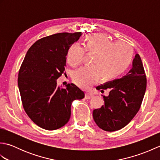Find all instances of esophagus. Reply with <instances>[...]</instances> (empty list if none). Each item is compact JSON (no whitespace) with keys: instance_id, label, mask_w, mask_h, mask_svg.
Masks as SVG:
<instances>
[{"instance_id":"esophagus-1","label":"esophagus","mask_w":160,"mask_h":160,"mask_svg":"<svg viewBox=\"0 0 160 160\" xmlns=\"http://www.w3.org/2000/svg\"><path fill=\"white\" fill-rule=\"evenodd\" d=\"M93 97V94L90 93H85V98L86 99H90Z\"/></svg>"}]
</instances>
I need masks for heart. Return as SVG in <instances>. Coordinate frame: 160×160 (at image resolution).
I'll return each instance as SVG.
<instances>
[{
    "label": "heart",
    "mask_w": 160,
    "mask_h": 160,
    "mask_svg": "<svg viewBox=\"0 0 160 160\" xmlns=\"http://www.w3.org/2000/svg\"><path fill=\"white\" fill-rule=\"evenodd\" d=\"M85 52L94 54L90 66H85L73 74L74 83L87 89L98 78L109 81L123 73L130 66L133 58L132 47L123 41L113 42L108 36L102 33L87 35L83 47L74 43L67 51V64L75 68L82 62Z\"/></svg>",
    "instance_id": "1"
}]
</instances>
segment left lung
Instances as JSON below:
<instances>
[{"mask_svg": "<svg viewBox=\"0 0 160 160\" xmlns=\"http://www.w3.org/2000/svg\"><path fill=\"white\" fill-rule=\"evenodd\" d=\"M147 88V76L139 54L125 76L102 84L98 90L110 89L103 96L104 104L93 111V120L105 131H115L127 126L140 110Z\"/></svg>", "mask_w": 160, "mask_h": 160, "instance_id": "8db88e82", "label": "left lung"}]
</instances>
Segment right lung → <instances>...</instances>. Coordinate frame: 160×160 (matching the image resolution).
<instances>
[{"label":"right lung","instance_id":"right-lung-1","mask_svg":"<svg viewBox=\"0 0 160 160\" xmlns=\"http://www.w3.org/2000/svg\"><path fill=\"white\" fill-rule=\"evenodd\" d=\"M81 32L58 33L37 40L27 52L18 72V84L24 110L40 128L53 131L65 125L71 106L84 93L74 84L66 89L56 80L66 74V56Z\"/></svg>","mask_w":160,"mask_h":160}]
</instances>
